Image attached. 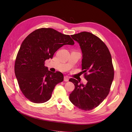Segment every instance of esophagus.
<instances>
[{
    "mask_svg": "<svg viewBox=\"0 0 132 132\" xmlns=\"http://www.w3.org/2000/svg\"><path fill=\"white\" fill-rule=\"evenodd\" d=\"M69 80V78L68 76H65L64 77V81H68Z\"/></svg>",
    "mask_w": 132,
    "mask_h": 132,
    "instance_id": "34e87169",
    "label": "esophagus"
}]
</instances>
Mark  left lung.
Returning a JSON list of instances; mask_svg holds the SVG:
<instances>
[{
    "label": "left lung",
    "instance_id": "1",
    "mask_svg": "<svg viewBox=\"0 0 132 132\" xmlns=\"http://www.w3.org/2000/svg\"><path fill=\"white\" fill-rule=\"evenodd\" d=\"M71 36L80 46L82 70L87 81L83 85L70 78L75 89L69 100L79 109L90 111L102 103L110 93L114 78L111 55L105 43L93 34L81 32Z\"/></svg>",
    "mask_w": 132,
    "mask_h": 132
}]
</instances>
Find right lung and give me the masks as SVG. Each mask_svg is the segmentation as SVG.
<instances>
[{
  "label": "right lung",
  "instance_id": "right-lung-1",
  "mask_svg": "<svg viewBox=\"0 0 132 132\" xmlns=\"http://www.w3.org/2000/svg\"><path fill=\"white\" fill-rule=\"evenodd\" d=\"M74 42L69 35L51 28H41L29 34L23 41L15 62V74L21 92L36 103L49 100L55 86L63 81V74L52 73L45 66L46 60L65 45Z\"/></svg>",
  "mask_w": 132,
  "mask_h": 132
}]
</instances>
